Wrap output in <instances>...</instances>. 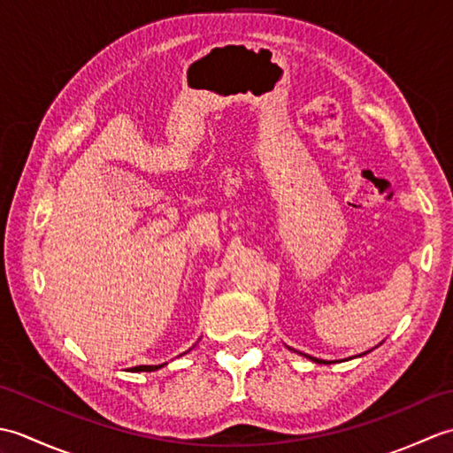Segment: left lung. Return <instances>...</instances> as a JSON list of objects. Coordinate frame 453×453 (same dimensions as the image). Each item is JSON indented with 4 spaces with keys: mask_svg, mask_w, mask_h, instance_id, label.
I'll list each match as a JSON object with an SVG mask.
<instances>
[{
    "mask_svg": "<svg viewBox=\"0 0 453 453\" xmlns=\"http://www.w3.org/2000/svg\"><path fill=\"white\" fill-rule=\"evenodd\" d=\"M311 360H315V358H311ZM315 362H323V360H315Z\"/></svg>",
    "mask_w": 453,
    "mask_h": 453,
    "instance_id": "left-lung-1",
    "label": "left lung"
}]
</instances>
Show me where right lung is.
<instances>
[{"mask_svg": "<svg viewBox=\"0 0 453 453\" xmlns=\"http://www.w3.org/2000/svg\"><path fill=\"white\" fill-rule=\"evenodd\" d=\"M161 365H136V368H132V372H153V370H159Z\"/></svg>", "mask_w": 453, "mask_h": 453, "instance_id": "obj_1", "label": "right lung"}]
</instances>
